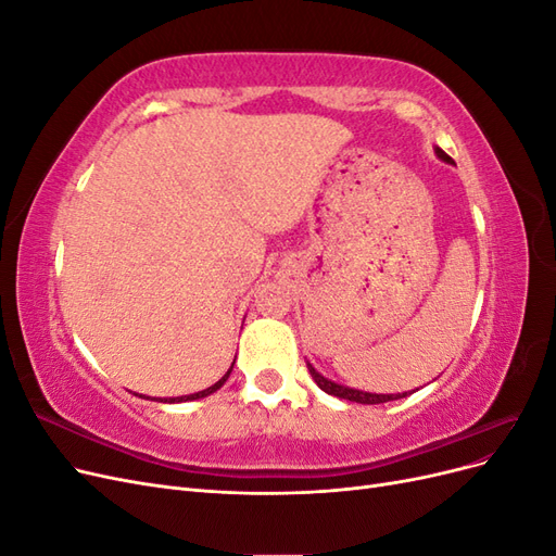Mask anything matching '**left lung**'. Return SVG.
Wrapping results in <instances>:
<instances>
[{
  "label": "left lung",
  "instance_id": "obj_1",
  "mask_svg": "<svg viewBox=\"0 0 556 556\" xmlns=\"http://www.w3.org/2000/svg\"><path fill=\"white\" fill-rule=\"evenodd\" d=\"M435 155H439V157H441V160H445V162H450V155H445L441 148H435ZM308 371H311L313 380L317 382L319 390L327 392V394H331V396L345 399V401H355V403H387V401H396V399L408 396V392H403V394H371V392L352 390V387H345V384H339V382H331V380H327L323 374H317L311 364H308Z\"/></svg>",
  "mask_w": 556,
  "mask_h": 556
}]
</instances>
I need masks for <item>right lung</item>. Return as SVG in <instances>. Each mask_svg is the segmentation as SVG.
I'll return each mask as SVG.
<instances>
[{
  "label": "right lung",
  "instance_id": "obj_1",
  "mask_svg": "<svg viewBox=\"0 0 556 556\" xmlns=\"http://www.w3.org/2000/svg\"><path fill=\"white\" fill-rule=\"evenodd\" d=\"M231 368H233V364H231ZM231 368H229V371H227V374H225L220 380H217L215 384L206 387V390L194 392V394H188V396H176V399H160V401H162V403H166V401H169V403H180V401H194V399H204V396H208V394H213V392L220 390V387L227 382V378H229V374H231Z\"/></svg>",
  "mask_w": 556,
  "mask_h": 556
}]
</instances>
